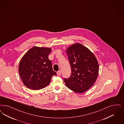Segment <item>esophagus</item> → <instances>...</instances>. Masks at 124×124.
<instances>
[{"label":"esophagus","mask_w":124,"mask_h":124,"mask_svg":"<svg viewBox=\"0 0 124 124\" xmlns=\"http://www.w3.org/2000/svg\"><path fill=\"white\" fill-rule=\"evenodd\" d=\"M57 75L59 76H60V75H61V70H59L58 71H57Z\"/></svg>","instance_id":"34e87169"}]
</instances>
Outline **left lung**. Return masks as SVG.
Instances as JSON below:
<instances>
[{
    "instance_id": "obj_1",
    "label": "left lung",
    "mask_w": 124,
    "mask_h": 124,
    "mask_svg": "<svg viewBox=\"0 0 124 124\" xmlns=\"http://www.w3.org/2000/svg\"><path fill=\"white\" fill-rule=\"evenodd\" d=\"M66 53L71 73L70 77L64 78L65 85L75 92L84 93L97 80L99 70L97 60L88 48L80 43L69 47Z\"/></svg>"
}]
</instances>
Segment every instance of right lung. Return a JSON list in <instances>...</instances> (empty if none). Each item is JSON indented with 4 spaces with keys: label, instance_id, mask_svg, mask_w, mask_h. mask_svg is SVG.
I'll return each instance as SVG.
<instances>
[{
    "label": "right lung",
    "instance_id": "add662e5",
    "mask_svg": "<svg viewBox=\"0 0 124 124\" xmlns=\"http://www.w3.org/2000/svg\"><path fill=\"white\" fill-rule=\"evenodd\" d=\"M51 49L43 47H33L21 60L19 72L24 84L30 89L40 90L48 85L53 76V70L48 55Z\"/></svg>",
    "mask_w": 124,
    "mask_h": 124
}]
</instances>
